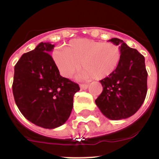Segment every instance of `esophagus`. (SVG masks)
Instances as JSON below:
<instances>
[{
	"mask_svg": "<svg viewBox=\"0 0 159 159\" xmlns=\"http://www.w3.org/2000/svg\"><path fill=\"white\" fill-rule=\"evenodd\" d=\"M80 88H81V90H86L88 88H89V84H80Z\"/></svg>",
	"mask_w": 159,
	"mask_h": 159,
	"instance_id": "esophagus-1",
	"label": "esophagus"
}]
</instances>
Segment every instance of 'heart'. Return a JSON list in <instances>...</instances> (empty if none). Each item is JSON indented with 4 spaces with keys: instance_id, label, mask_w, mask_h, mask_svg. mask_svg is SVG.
Segmentation results:
<instances>
[{
    "instance_id": "b5f03b06",
    "label": "heart",
    "mask_w": 159,
    "mask_h": 159,
    "mask_svg": "<svg viewBox=\"0 0 159 159\" xmlns=\"http://www.w3.org/2000/svg\"><path fill=\"white\" fill-rule=\"evenodd\" d=\"M53 58L62 76L71 78L81 66L78 75L81 80L94 78L104 79L116 70L121 58V50L112 43L91 39L72 40L65 50H55Z\"/></svg>"
}]
</instances>
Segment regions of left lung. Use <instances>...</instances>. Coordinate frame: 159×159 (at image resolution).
Here are the masks:
<instances>
[{
    "label": "left lung",
    "mask_w": 159,
    "mask_h": 159,
    "mask_svg": "<svg viewBox=\"0 0 159 159\" xmlns=\"http://www.w3.org/2000/svg\"><path fill=\"white\" fill-rule=\"evenodd\" d=\"M119 45L121 58L116 70L101 80L103 87L95 104L102 113L111 120L129 118L141 108L147 94V73L145 57L122 40L111 38Z\"/></svg>",
    "instance_id": "8db88e82"
}]
</instances>
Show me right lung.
<instances>
[{
    "mask_svg": "<svg viewBox=\"0 0 159 159\" xmlns=\"http://www.w3.org/2000/svg\"><path fill=\"white\" fill-rule=\"evenodd\" d=\"M54 45L41 42L14 66L12 90L22 115L33 124L52 129L62 125L73 108L78 84L61 76L49 53Z\"/></svg>",
    "mask_w": 159,
    "mask_h": 159,
    "instance_id": "obj_1",
    "label": "right lung"
}]
</instances>
